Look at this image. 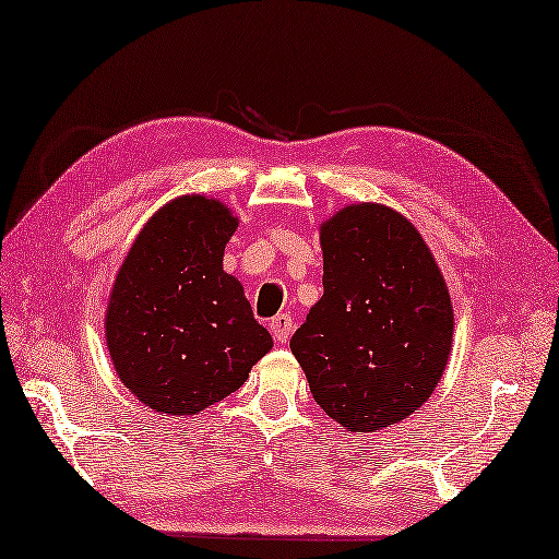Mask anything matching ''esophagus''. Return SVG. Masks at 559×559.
Returning a JSON list of instances; mask_svg holds the SVG:
<instances>
[{
  "instance_id": "obj_1",
  "label": "esophagus",
  "mask_w": 559,
  "mask_h": 559,
  "mask_svg": "<svg viewBox=\"0 0 559 559\" xmlns=\"http://www.w3.org/2000/svg\"><path fill=\"white\" fill-rule=\"evenodd\" d=\"M270 332L272 336H275L277 344H287L289 336H292V318L287 316V312H280V316H275L270 320Z\"/></svg>"
}]
</instances>
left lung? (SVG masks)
<instances>
[{
	"mask_svg": "<svg viewBox=\"0 0 559 559\" xmlns=\"http://www.w3.org/2000/svg\"><path fill=\"white\" fill-rule=\"evenodd\" d=\"M324 294L292 336L322 411L348 431L413 415L445 370L453 306L413 223L360 203L320 229Z\"/></svg>",
	"mask_w": 559,
	"mask_h": 559,
	"instance_id": "left-lung-1",
	"label": "left lung"
}]
</instances>
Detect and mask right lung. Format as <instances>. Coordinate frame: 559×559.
<instances>
[{"label": "right lung", "mask_w": 559, "mask_h": 559, "mask_svg": "<svg viewBox=\"0 0 559 559\" xmlns=\"http://www.w3.org/2000/svg\"><path fill=\"white\" fill-rule=\"evenodd\" d=\"M237 217L221 201L180 197L144 225L106 310L120 382L156 413L197 415L247 382L272 348L241 284L223 270Z\"/></svg>", "instance_id": "add662e5"}]
</instances>
